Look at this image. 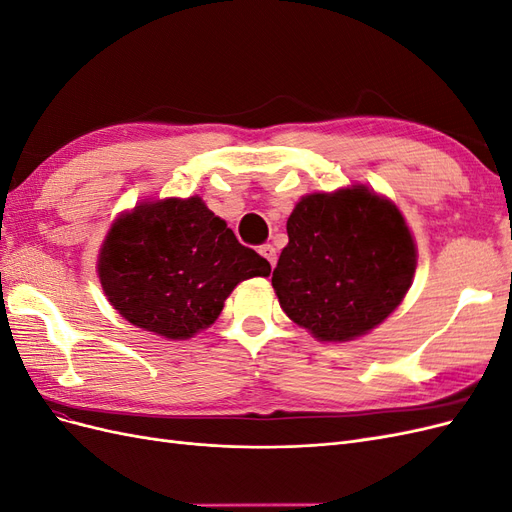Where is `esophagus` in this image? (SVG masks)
Instances as JSON below:
<instances>
[{
	"label": "esophagus",
	"instance_id": "1",
	"mask_svg": "<svg viewBox=\"0 0 512 512\" xmlns=\"http://www.w3.org/2000/svg\"><path fill=\"white\" fill-rule=\"evenodd\" d=\"M258 254H260L262 258H267L271 267H275V262H277V252H275V247H273L271 243L260 245V247H258Z\"/></svg>",
	"mask_w": 512,
	"mask_h": 512
}]
</instances>
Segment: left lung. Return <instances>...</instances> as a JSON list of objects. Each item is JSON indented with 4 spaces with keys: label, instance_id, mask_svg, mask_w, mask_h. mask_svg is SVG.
<instances>
[{
    "label": "left lung",
    "instance_id": "left-lung-1",
    "mask_svg": "<svg viewBox=\"0 0 512 512\" xmlns=\"http://www.w3.org/2000/svg\"><path fill=\"white\" fill-rule=\"evenodd\" d=\"M286 230L271 282L286 316L322 342L365 335L406 297L416 247L389 200L361 185L309 194Z\"/></svg>",
    "mask_w": 512,
    "mask_h": 512
}]
</instances>
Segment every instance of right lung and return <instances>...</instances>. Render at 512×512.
<instances>
[{
    "label": "right lung",
    "instance_id": "add662e5",
    "mask_svg": "<svg viewBox=\"0 0 512 512\" xmlns=\"http://www.w3.org/2000/svg\"><path fill=\"white\" fill-rule=\"evenodd\" d=\"M98 273L108 301L134 327L188 339L215 322L232 288L267 277L271 265L192 196L121 215L102 245Z\"/></svg>",
    "mask_w": 512,
    "mask_h": 512
}]
</instances>
